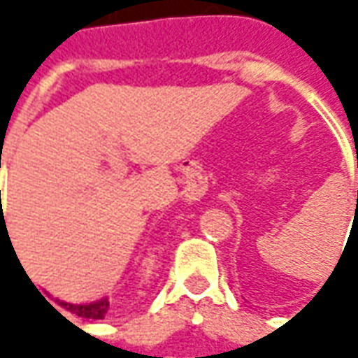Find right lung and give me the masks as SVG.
Listing matches in <instances>:
<instances>
[{
	"label": "right lung",
	"instance_id": "1",
	"mask_svg": "<svg viewBox=\"0 0 358 358\" xmlns=\"http://www.w3.org/2000/svg\"><path fill=\"white\" fill-rule=\"evenodd\" d=\"M59 305L66 308V310H71L73 315L82 316V318H92V320H101L107 315V310H109V299L92 301V303H84V305H74V303L61 301Z\"/></svg>",
	"mask_w": 358,
	"mask_h": 358
}]
</instances>
